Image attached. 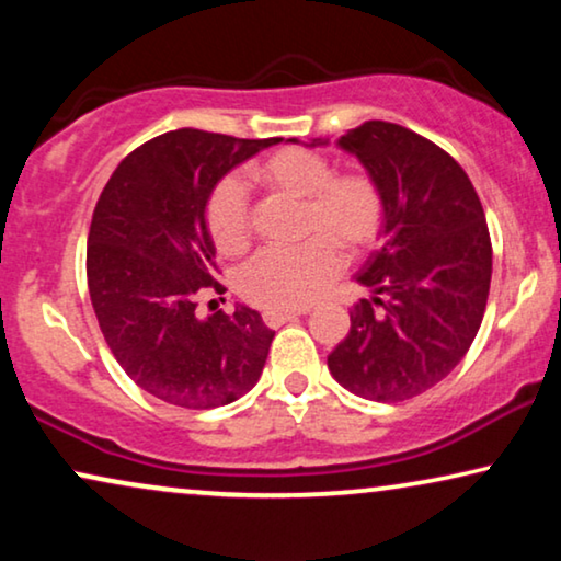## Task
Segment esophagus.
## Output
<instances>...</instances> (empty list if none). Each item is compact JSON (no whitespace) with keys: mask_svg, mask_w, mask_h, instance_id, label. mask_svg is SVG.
<instances>
[{"mask_svg":"<svg viewBox=\"0 0 561 561\" xmlns=\"http://www.w3.org/2000/svg\"><path fill=\"white\" fill-rule=\"evenodd\" d=\"M304 313H309V309H288V311L267 309V311H263V321L267 327H280V324H286V321L304 317Z\"/></svg>","mask_w":561,"mask_h":561,"instance_id":"obj_1","label":"esophagus"}]
</instances>
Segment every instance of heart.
<instances>
[{
	"label": "heart",
	"instance_id": "b5f03b06",
	"mask_svg": "<svg viewBox=\"0 0 561 561\" xmlns=\"http://www.w3.org/2000/svg\"><path fill=\"white\" fill-rule=\"evenodd\" d=\"M252 183L267 194L301 202L298 248H267L240 273V294L260 309L288 311L317 301L340 275L344 257H359L378 242L386 225V194L365 171L334 173L324 152L280 148L250 168ZM206 229L214 248L232 257L252 240L248 191L237 179L219 181L206 202Z\"/></svg>",
	"mask_w": 561,
	"mask_h": 561
}]
</instances>
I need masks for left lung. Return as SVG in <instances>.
I'll return each mask as SVG.
<instances>
[{
	"mask_svg": "<svg viewBox=\"0 0 561 561\" xmlns=\"http://www.w3.org/2000/svg\"><path fill=\"white\" fill-rule=\"evenodd\" d=\"M340 145L380 183L386 225L357 275L378 296L352 306L327 365L359 398L409 401L455 370L482 324L493 275L485 211L465 168L409 127L370 119Z\"/></svg>",
	"mask_w": 561,
	"mask_h": 561,
	"instance_id": "1",
	"label": "left lung"
}]
</instances>
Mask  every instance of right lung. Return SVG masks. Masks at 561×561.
<instances>
[{
  "label": "right lung",
  "mask_w": 561,
  "mask_h": 561,
  "mask_svg": "<svg viewBox=\"0 0 561 561\" xmlns=\"http://www.w3.org/2000/svg\"><path fill=\"white\" fill-rule=\"evenodd\" d=\"M275 142L173 129L129 152L99 196L87 244L91 306L122 370L160 401L217 409L263 373L275 332L260 313L242 306L198 319L196 306L227 290L206 202L221 175Z\"/></svg>",
  "instance_id": "obj_1"
}]
</instances>
